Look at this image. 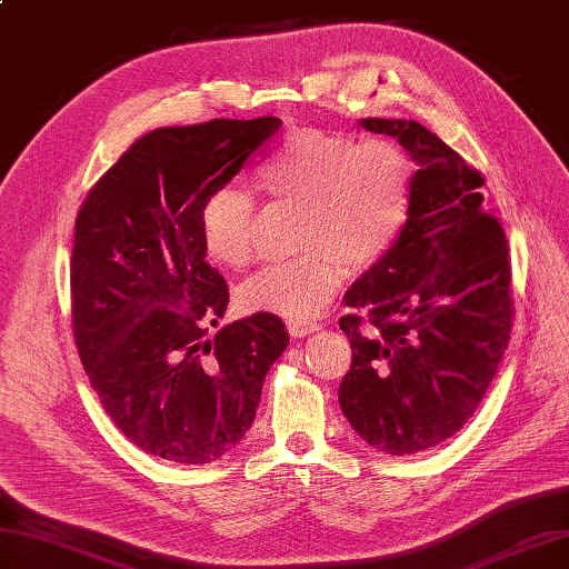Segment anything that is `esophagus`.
Wrapping results in <instances>:
<instances>
[{
	"label": "esophagus",
	"mask_w": 569,
	"mask_h": 569,
	"mask_svg": "<svg viewBox=\"0 0 569 569\" xmlns=\"http://www.w3.org/2000/svg\"><path fill=\"white\" fill-rule=\"evenodd\" d=\"M320 328L322 325L318 320H288V332L293 337H306V335L318 332Z\"/></svg>",
	"instance_id": "obj_1"
}]
</instances>
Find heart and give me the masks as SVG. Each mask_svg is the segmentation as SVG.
<instances>
[{
    "instance_id": "obj_1",
    "label": "heart",
    "mask_w": 569,
    "mask_h": 569,
    "mask_svg": "<svg viewBox=\"0 0 569 569\" xmlns=\"http://www.w3.org/2000/svg\"><path fill=\"white\" fill-rule=\"evenodd\" d=\"M263 196L298 210V257L241 283L239 306L286 320H312L352 271L379 263L401 237L413 200V163L393 141L298 129L259 168ZM257 208L239 188L200 204V244L222 269H241L257 249Z\"/></svg>"
}]
</instances>
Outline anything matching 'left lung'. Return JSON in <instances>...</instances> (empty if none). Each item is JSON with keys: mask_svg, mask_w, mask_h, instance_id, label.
<instances>
[{"mask_svg": "<svg viewBox=\"0 0 569 569\" xmlns=\"http://www.w3.org/2000/svg\"><path fill=\"white\" fill-rule=\"evenodd\" d=\"M359 124L393 137L418 171L401 237L345 296L340 408L361 440L403 457L462 430L497 377L513 328L511 257L477 168L413 119Z\"/></svg>", "mask_w": 569, "mask_h": 569, "instance_id": "obj_1", "label": "left lung"}]
</instances>
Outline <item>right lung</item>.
Wrapping results in <instances>:
<instances>
[{"label":"right lung","instance_id":"1","mask_svg":"<svg viewBox=\"0 0 569 569\" xmlns=\"http://www.w3.org/2000/svg\"><path fill=\"white\" fill-rule=\"evenodd\" d=\"M278 129V117L153 129L80 204L70 257L80 361L124 438L168 462L210 465L232 450L288 347L271 312L210 340L229 288L204 259L198 227L202 200Z\"/></svg>","mask_w":569,"mask_h":569}]
</instances>
